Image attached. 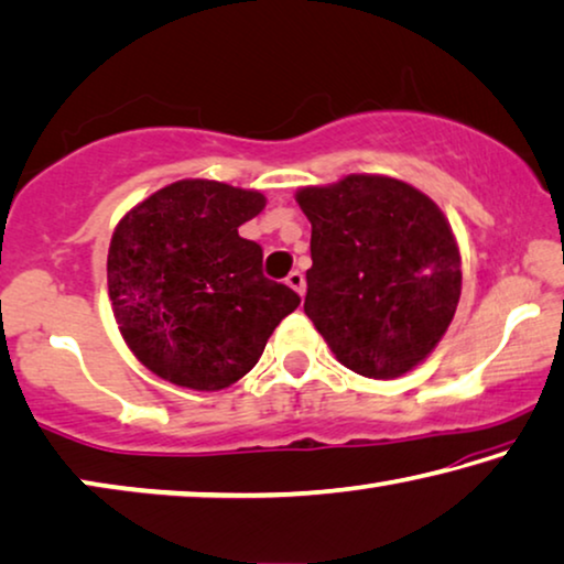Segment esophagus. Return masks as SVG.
Listing matches in <instances>:
<instances>
[{
    "mask_svg": "<svg viewBox=\"0 0 564 564\" xmlns=\"http://www.w3.org/2000/svg\"><path fill=\"white\" fill-rule=\"evenodd\" d=\"M284 282H288V284H290V288H292V290H295L300 297H302V295H305V274H302V272H297V269H295V272H290V274H288V280H284Z\"/></svg>",
    "mask_w": 564,
    "mask_h": 564,
    "instance_id": "obj_1",
    "label": "esophagus"
}]
</instances>
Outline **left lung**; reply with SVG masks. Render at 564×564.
Listing matches in <instances>:
<instances>
[{
    "mask_svg": "<svg viewBox=\"0 0 564 564\" xmlns=\"http://www.w3.org/2000/svg\"><path fill=\"white\" fill-rule=\"evenodd\" d=\"M307 216L305 315L346 369L397 379L427 358L460 300V247L420 187L354 173L295 193Z\"/></svg>",
    "mask_w": 564,
    "mask_h": 564,
    "instance_id": "1",
    "label": "left lung"
}]
</instances>
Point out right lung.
Listing matches in <instances>:
<instances>
[{
	"label": "right lung",
	"instance_id": "right-lung-1",
	"mask_svg": "<svg viewBox=\"0 0 564 564\" xmlns=\"http://www.w3.org/2000/svg\"><path fill=\"white\" fill-rule=\"evenodd\" d=\"M259 191L185 177L121 216L106 257L113 321L137 361L193 391H221L254 369L300 305L262 274V247L239 236Z\"/></svg>",
	"mask_w": 564,
	"mask_h": 564
}]
</instances>
